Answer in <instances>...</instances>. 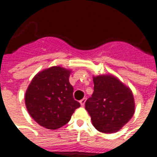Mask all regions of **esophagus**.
<instances>
[{
	"label": "esophagus",
	"mask_w": 157,
	"mask_h": 157,
	"mask_svg": "<svg viewBox=\"0 0 157 157\" xmlns=\"http://www.w3.org/2000/svg\"><path fill=\"white\" fill-rule=\"evenodd\" d=\"M85 101H86V99H85V98H83V99H82V100L80 101V103H81V105L84 106V104H85Z\"/></svg>",
	"instance_id": "esophagus-1"
}]
</instances>
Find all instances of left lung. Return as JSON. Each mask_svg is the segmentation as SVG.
<instances>
[{"label": "left lung", "instance_id": "8db88e82", "mask_svg": "<svg viewBox=\"0 0 157 157\" xmlns=\"http://www.w3.org/2000/svg\"><path fill=\"white\" fill-rule=\"evenodd\" d=\"M94 93L85 102L94 127L100 132L120 130L135 113L132 91L112 75L93 77Z\"/></svg>", "mask_w": 157, "mask_h": 157}]
</instances>
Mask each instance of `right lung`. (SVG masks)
I'll use <instances>...</instances> for the list:
<instances>
[{"label":"right lung","instance_id":"obj_1","mask_svg":"<svg viewBox=\"0 0 157 157\" xmlns=\"http://www.w3.org/2000/svg\"><path fill=\"white\" fill-rule=\"evenodd\" d=\"M71 71L54 66L35 75L25 94V104L39 125L56 129L67 124L81 104L73 97Z\"/></svg>","mask_w":157,"mask_h":157}]
</instances>
